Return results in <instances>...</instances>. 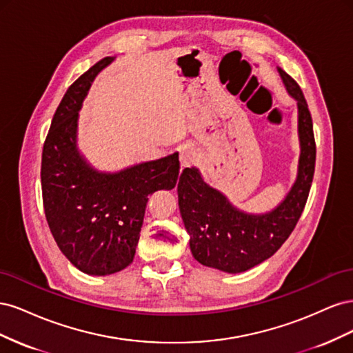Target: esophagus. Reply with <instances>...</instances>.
I'll list each match as a JSON object with an SVG mask.
<instances>
[{"mask_svg":"<svg viewBox=\"0 0 353 353\" xmlns=\"http://www.w3.org/2000/svg\"><path fill=\"white\" fill-rule=\"evenodd\" d=\"M197 159H199V153H197L196 148H193V147H183L179 150L181 169H184L187 166H191L193 163H196Z\"/></svg>","mask_w":353,"mask_h":353,"instance_id":"34e87169","label":"esophagus"}]
</instances>
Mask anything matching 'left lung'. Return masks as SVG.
Wrapping results in <instances>:
<instances>
[{"label": "left lung", "instance_id": "left-lung-1", "mask_svg": "<svg viewBox=\"0 0 353 353\" xmlns=\"http://www.w3.org/2000/svg\"><path fill=\"white\" fill-rule=\"evenodd\" d=\"M276 70L297 103L301 147L296 179L279 205L263 213L244 212L209 187L194 166L185 168L178 181V206L191 253L201 265L222 272H244L271 258L294 230L311 190L316 154L312 117L299 85L281 68Z\"/></svg>", "mask_w": 353, "mask_h": 353}]
</instances>
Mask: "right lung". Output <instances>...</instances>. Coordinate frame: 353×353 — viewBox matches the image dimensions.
<instances>
[{
	"label": "right lung",
	"mask_w": 353,
	"mask_h": 353,
	"mask_svg": "<svg viewBox=\"0 0 353 353\" xmlns=\"http://www.w3.org/2000/svg\"><path fill=\"white\" fill-rule=\"evenodd\" d=\"M113 60L104 57L70 85L52 117L41 165L52 237L74 268L95 276L119 272L134 261L148 197L172 190L179 174L176 152L114 172L94 168L81 152L82 103Z\"/></svg>",
	"instance_id": "right-lung-1"
}]
</instances>
